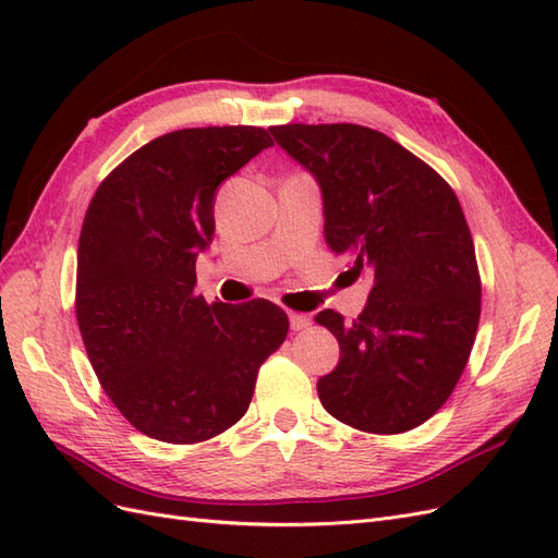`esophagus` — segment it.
<instances>
[{"label":"esophagus","instance_id":"1","mask_svg":"<svg viewBox=\"0 0 558 558\" xmlns=\"http://www.w3.org/2000/svg\"><path fill=\"white\" fill-rule=\"evenodd\" d=\"M289 324H291V330H305L312 324V318L307 314L289 312Z\"/></svg>","mask_w":558,"mask_h":558}]
</instances>
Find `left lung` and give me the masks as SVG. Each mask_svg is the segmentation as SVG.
<instances>
[{"mask_svg":"<svg viewBox=\"0 0 558 558\" xmlns=\"http://www.w3.org/2000/svg\"><path fill=\"white\" fill-rule=\"evenodd\" d=\"M314 177L326 244L373 279L361 316L318 312L340 342L320 404L342 424L393 435L424 424L451 396L475 342L482 286L459 197L386 134L353 123L269 128Z\"/></svg>","mask_w":558,"mask_h":558,"instance_id":"1","label":"left lung"}]
</instances>
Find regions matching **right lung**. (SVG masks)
Returning a JSON list of instances; mask_svg holds the SVG:
<instances>
[{
	"mask_svg": "<svg viewBox=\"0 0 558 558\" xmlns=\"http://www.w3.org/2000/svg\"><path fill=\"white\" fill-rule=\"evenodd\" d=\"M267 146L251 125L162 134L116 167L86 211L78 330L118 412L154 440L193 445L238 424L289 332V316L267 300L207 305L195 295L218 185Z\"/></svg>",
	"mask_w": 558,
	"mask_h": 558,
	"instance_id": "1",
	"label": "right lung"
}]
</instances>
